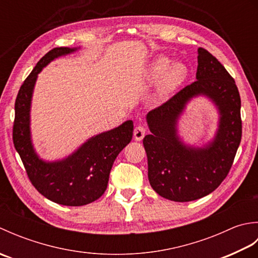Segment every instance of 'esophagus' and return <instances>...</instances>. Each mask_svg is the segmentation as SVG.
<instances>
[{
	"mask_svg": "<svg viewBox=\"0 0 258 258\" xmlns=\"http://www.w3.org/2000/svg\"><path fill=\"white\" fill-rule=\"evenodd\" d=\"M145 136V127L143 125H138L134 128V139L136 141H142Z\"/></svg>",
	"mask_w": 258,
	"mask_h": 258,
	"instance_id": "obj_1",
	"label": "esophagus"
}]
</instances>
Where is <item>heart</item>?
Instances as JSON below:
<instances>
[{
    "label": "heart",
    "mask_w": 258,
    "mask_h": 258,
    "mask_svg": "<svg viewBox=\"0 0 258 258\" xmlns=\"http://www.w3.org/2000/svg\"><path fill=\"white\" fill-rule=\"evenodd\" d=\"M188 70L186 65L176 62L171 64V59L166 56L155 58L149 70V78L151 81H160L158 90L162 94L174 91L176 87L182 85L187 79Z\"/></svg>",
    "instance_id": "heart-1"
}]
</instances>
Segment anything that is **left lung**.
I'll use <instances>...</instances> for the list:
<instances>
[{
	"label": "left lung",
	"instance_id": "obj_1",
	"mask_svg": "<svg viewBox=\"0 0 258 258\" xmlns=\"http://www.w3.org/2000/svg\"><path fill=\"white\" fill-rule=\"evenodd\" d=\"M196 81L147 114L152 134L143 140L150 184L174 202L202 199L221 185L242 140L240 96L234 79L218 59L199 48ZM206 95L220 109L216 139L203 149L185 147L176 134L177 118L191 97Z\"/></svg>",
	"mask_w": 258,
	"mask_h": 258
}]
</instances>
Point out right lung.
I'll return each mask as SVG.
<instances>
[{"label":"right lung","mask_w":258,"mask_h":258,"mask_svg":"<svg viewBox=\"0 0 258 258\" xmlns=\"http://www.w3.org/2000/svg\"><path fill=\"white\" fill-rule=\"evenodd\" d=\"M75 50L55 47L37 62L20 87L13 123L14 147L32 185L46 199L67 206L90 204L104 194L115 158L132 140L134 127L132 120H126L90 139L63 161L46 163L37 157L30 136L31 97L37 74L54 58Z\"/></svg>","instance_id":"obj_1"}]
</instances>
